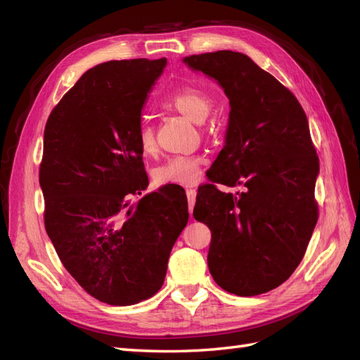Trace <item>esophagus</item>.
Returning <instances> with one entry per match:
<instances>
[{
	"instance_id": "esophagus-1",
	"label": "esophagus",
	"mask_w": 360,
	"mask_h": 360,
	"mask_svg": "<svg viewBox=\"0 0 360 360\" xmlns=\"http://www.w3.org/2000/svg\"><path fill=\"white\" fill-rule=\"evenodd\" d=\"M186 195H188V202H189V213L192 214L195 201H197V191H195L193 188H189V189H186Z\"/></svg>"
}]
</instances>
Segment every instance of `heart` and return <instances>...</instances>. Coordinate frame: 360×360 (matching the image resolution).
Returning <instances> with one entry per match:
<instances>
[{"mask_svg": "<svg viewBox=\"0 0 360 360\" xmlns=\"http://www.w3.org/2000/svg\"><path fill=\"white\" fill-rule=\"evenodd\" d=\"M162 106L176 111L195 123H202L212 108L210 94L198 86H181L162 101ZM138 144L144 156H153L158 151L153 124L141 123L138 130ZM204 159L201 156H174L162 162L153 169V179L158 184H189L197 183Z\"/></svg>", "mask_w": 360, "mask_h": 360, "instance_id": "b5f03b06", "label": "heart"}]
</instances>
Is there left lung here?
Masks as SVG:
<instances>
[{"mask_svg":"<svg viewBox=\"0 0 360 360\" xmlns=\"http://www.w3.org/2000/svg\"><path fill=\"white\" fill-rule=\"evenodd\" d=\"M183 61L219 82L231 106L225 147L193 207L195 219L212 231L207 264L225 291L258 296L291 276L319 219L320 162L308 118L296 96L245 53ZM216 184L244 191L225 194Z\"/></svg>","mask_w":360,"mask_h":360,"instance_id":"left-lung-1","label":"left lung"}]
</instances>
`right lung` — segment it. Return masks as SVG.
<instances>
[{"instance_id": "right-lung-1", "label": "right lung", "mask_w": 360, "mask_h": 360, "mask_svg": "<svg viewBox=\"0 0 360 360\" xmlns=\"http://www.w3.org/2000/svg\"><path fill=\"white\" fill-rule=\"evenodd\" d=\"M165 64H99L63 96L45 126L39 181L46 233L75 281L114 307L160 290L189 219L186 193L177 188L130 204L148 184L138 144L141 110Z\"/></svg>"}]
</instances>
